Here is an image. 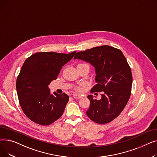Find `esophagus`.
Masks as SVG:
<instances>
[{"mask_svg":"<svg viewBox=\"0 0 157 157\" xmlns=\"http://www.w3.org/2000/svg\"><path fill=\"white\" fill-rule=\"evenodd\" d=\"M73 97L75 98V99H79V98H81L82 97L81 95H77V94H74Z\"/></svg>","mask_w":157,"mask_h":157,"instance_id":"34e87169","label":"esophagus"}]
</instances>
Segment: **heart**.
<instances>
[{
	"label": "heart",
	"instance_id": "1",
	"mask_svg": "<svg viewBox=\"0 0 157 157\" xmlns=\"http://www.w3.org/2000/svg\"><path fill=\"white\" fill-rule=\"evenodd\" d=\"M83 63H79V64H78V65H83ZM76 90H80V88H76Z\"/></svg>",
	"mask_w": 157,
	"mask_h": 157
}]
</instances>
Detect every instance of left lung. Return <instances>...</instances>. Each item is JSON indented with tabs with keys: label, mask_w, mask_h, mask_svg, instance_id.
Segmentation results:
<instances>
[{
	"label": "left lung",
	"mask_w": 157,
	"mask_h": 157,
	"mask_svg": "<svg viewBox=\"0 0 157 157\" xmlns=\"http://www.w3.org/2000/svg\"><path fill=\"white\" fill-rule=\"evenodd\" d=\"M74 59L94 66L97 84L91 92H102L100 100L88 95L87 116L99 124L111 122L125 108L131 94L132 76L125 56L120 49L104 45L78 52Z\"/></svg>",
	"instance_id": "left-lung-1"
}]
</instances>
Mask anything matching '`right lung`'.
<instances>
[{
    "label": "right lung",
    "mask_w": 157,
    "mask_h": 157,
    "mask_svg": "<svg viewBox=\"0 0 157 157\" xmlns=\"http://www.w3.org/2000/svg\"><path fill=\"white\" fill-rule=\"evenodd\" d=\"M76 53L40 52L25 61L16 86L21 108L32 121L49 125L61 117L69 97L65 94H52L48 85Z\"/></svg>",
    "instance_id": "obj_1"
}]
</instances>
